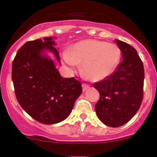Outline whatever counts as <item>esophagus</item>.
Returning a JSON list of instances; mask_svg holds the SVG:
<instances>
[{
    "label": "esophagus",
    "mask_w": 157,
    "mask_h": 157,
    "mask_svg": "<svg viewBox=\"0 0 157 157\" xmlns=\"http://www.w3.org/2000/svg\"><path fill=\"white\" fill-rule=\"evenodd\" d=\"M89 88H90V85H88V84H86V83H83L82 84V90L83 91H86V90H88Z\"/></svg>",
    "instance_id": "obj_1"
}]
</instances>
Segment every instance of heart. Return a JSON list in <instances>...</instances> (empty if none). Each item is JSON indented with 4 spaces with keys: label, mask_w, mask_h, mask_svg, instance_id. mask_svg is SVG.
<instances>
[{
    "label": "heart",
    "mask_w": 157,
    "mask_h": 157,
    "mask_svg": "<svg viewBox=\"0 0 157 157\" xmlns=\"http://www.w3.org/2000/svg\"><path fill=\"white\" fill-rule=\"evenodd\" d=\"M63 58L72 68L82 63V71L89 79L100 81L116 70L121 59V50L116 44L85 40L64 51Z\"/></svg>",
    "instance_id": "obj_1"
}]
</instances>
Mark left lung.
<instances>
[{"label":"left lung","instance_id":"8db88e82","mask_svg":"<svg viewBox=\"0 0 157 157\" xmlns=\"http://www.w3.org/2000/svg\"><path fill=\"white\" fill-rule=\"evenodd\" d=\"M122 52V61L116 71L105 79L95 82L100 94L95 105L97 116L111 127L124 125L134 117L143 98L145 72L135 48L116 39Z\"/></svg>","mask_w":157,"mask_h":157}]
</instances>
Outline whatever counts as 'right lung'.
Wrapping results in <instances>:
<instances>
[{"label": "right lung", "mask_w": 157, "mask_h": 157, "mask_svg": "<svg viewBox=\"0 0 157 157\" xmlns=\"http://www.w3.org/2000/svg\"><path fill=\"white\" fill-rule=\"evenodd\" d=\"M53 37L27 41L12 62V78L16 98L33 119L55 124L68 117L82 94V84L75 78H63L52 58L60 63Z\"/></svg>", "instance_id": "right-lung-1"}]
</instances>
